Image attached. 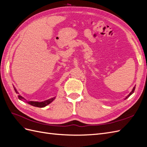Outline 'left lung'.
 <instances>
[{"label":"left lung","instance_id":"8db88e82","mask_svg":"<svg viewBox=\"0 0 147 147\" xmlns=\"http://www.w3.org/2000/svg\"><path fill=\"white\" fill-rule=\"evenodd\" d=\"M135 88H135V87H134V88H133V90H132V91H131V93H130V94H129V95H128V96H127V97H126V99H127V97H129V96H131V94H132V93H133V92H134V90H135Z\"/></svg>","mask_w":147,"mask_h":147}]
</instances>
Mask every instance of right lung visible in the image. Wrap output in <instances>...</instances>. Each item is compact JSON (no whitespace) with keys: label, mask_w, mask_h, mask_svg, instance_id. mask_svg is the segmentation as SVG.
Returning a JSON list of instances; mask_svg holds the SVG:
<instances>
[{"label":"right lung","mask_w":147,"mask_h":147,"mask_svg":"<svg viewBox=\"0 0 147 147\" xmlns=\"http://www.w3.org/2000/svg\"><path fill=\"white\" fill-rule=\"evenodd\" d=\"M18 98L20 99H24L23 97H21V96H18ZM55 99V97H53V98L50 99H48L47 100L45 101H43V102H33V101H29L28 102V103L30 105L34 106V107H40V108H42V107H44L47 106V105H48L49 104H50L51 102Z\"/></svg>","instance_id":"obj_1"}]
</instances>
